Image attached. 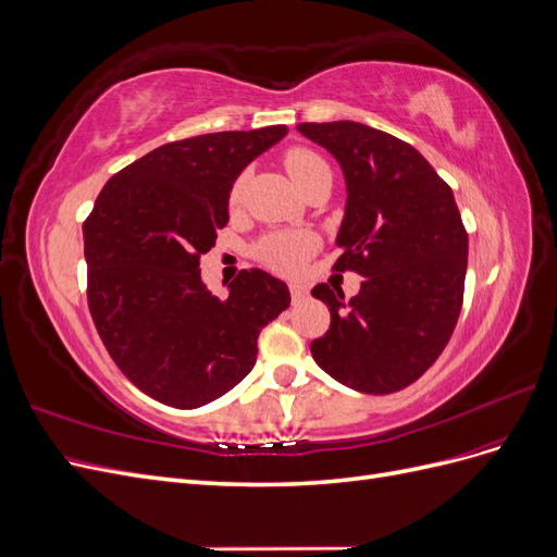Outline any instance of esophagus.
<instances>
[{
    "label": "esophagus",
    "mask_w": 557,
    "mask_h": 557,
    "mask_svg": "<svg viewBox=\"0 0 557 557\" xmlns=\"http://www.w3.org/2000/svg\"><path fill=\"white\" fill-rule=\"evenodd\" d=\"M288 288H290V297H293L295 305H297V301H301V299L307 297V285H305V283L290 281V283H288Z\"/></svg>",
    "instance_id": "34e87169"
}]
</instances>
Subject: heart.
<instances>
[{
    "instance_id": "1",
    "label": "heart",
    "mask_w": 557,
    "mask_h": 557,
    "mask_svg": "<svg viewBox=\"0 0 557 557\" xmlns=\"http://www.w3.org/2000/svg\"><path fill=\"white\" fill-rule=\"evenodd\" d=\"M283 164H285V170H288V174L293 176V181L299 185L301 190H305L307 185L313 178H318L320 174L330 172L327 162L320 158L315 150L305 148V146L290 148L288 153L283 156ZM244 183H246L244 174L232 181L230 193H227V199H230L232 207L239 205V199L244 195ZM313 248H315V239L305 230L272 232V234H267L264 239L258 242L256 256L269 269H276V272L288 274V272H295V269L301 267V262H305L311 256Z\"/></svg>"
}]
</instances>
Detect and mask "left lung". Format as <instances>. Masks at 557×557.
Wrapping results in <instances>:
<instances>
[{
	"label": "left lung",
	"mask_w": 557,
	"mask_h": 557,
	"mask_svg": "<svg viewBox=\"0 0 557 557\" xmlns=\"http://www.w3.org/2000/svg\"><path fill=\"white\" fill-rule=\"evenodd\" d=\"M327 148L346 178L336 272L364 276L344 299L327 283L311 295L330 307V330L313 360L367 395L411 385L442 356L458 323L467 274V230L448 183L418 150L362 123H299Z\"/></svg>",
	"instance_id": "obj_1"
}]
</instances>
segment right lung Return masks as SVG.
<instances>
[{"label": "right lung", "instance_id": "obj_1", "mask_svg": "<svg viewBox=\"0 0 557 557\" xmlns=\"http://www.w3.org/2000/svg\"><path fill=\"white\" fill-rule=\"evenodd\" d=\"M288 127L213 132L164 144L113 174L83 223L88 307L117 369L141 393L197 409L256 364L260 330L290 307L288 285L244 269L227 297L199 258L230 221L227 193Z\"/></svg>", "mask_w": 557, "mask_h": 557}]
</instances>
